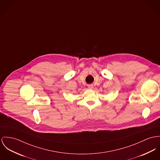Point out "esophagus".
<instances>
[{
  "label": "esophagus",
  "mask_w": 160,
  "mask_h": 160,
  "mask_svg": "<svg viewBox=\"0 0 160 160\" xmlns=\"http://www.w3.org/2000/svg\"><path fill=\"white\" fill-rule=\"evenodd\" d=\"M88 88H89V89H93V85H89L88 86Z\"/></svg>",
  "instance_id": "esophagus-1"
}]
</instances>
